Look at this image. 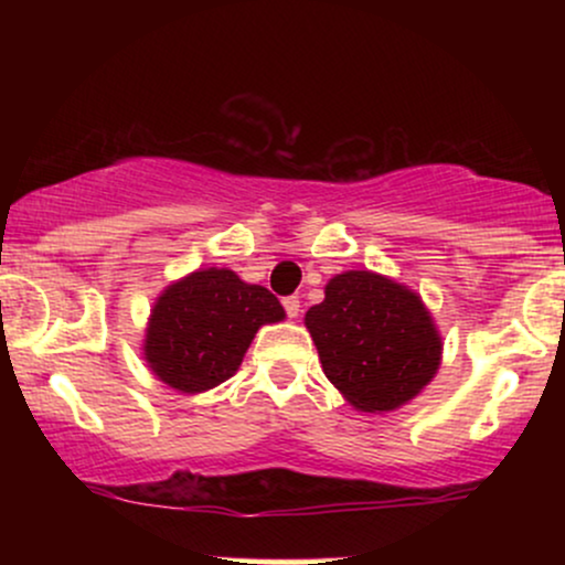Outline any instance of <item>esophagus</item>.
I'll list each match as a JSON object with an SVG mask.
<instances>
[{
  "mask_svg": "<svg viewBox=\"0 0 565 565\" xmlns=\"http://www.w3.org/2000/svg\"><path fill=\"white\" fill-rule=\"evenodd\" d=\"M284 310H287L289 319H297L300 316V297H284Z\"/></svg>",
  "mask_w": 565,
  "mask_h": 565,
  "instance_id": "34e87169",
  "label": "esophagus"
}]
</instances>
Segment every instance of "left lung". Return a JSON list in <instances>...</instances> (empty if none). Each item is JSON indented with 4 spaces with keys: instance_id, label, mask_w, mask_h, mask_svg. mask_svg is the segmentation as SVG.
Segmentation results:
<instances>
[{
    "instance_id": "left-lung-1",
    "label": "left lung",
    "mask_w": 565,
    "mask_h": 565,
    "mask_svg": "<svg viewBox=\"0 0 565 565\" xmlns=\"http://www.w3.org/2000/svg\"><path fill=\"white\" fill-rule=\"evenodd\" d=\"M305 327L323 374L361 412L404 406L438 372L440 337L423 300L385 276H334Z\"/></svg>"
}]
</instances>
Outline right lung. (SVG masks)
<instances>
[{"instance_id":"right-lung-1","label":"right lung","mask_w":565,"mask_h":565,"mask_svg":"<svg viewBox=\"0 0 565 565\" xmlns=\"http://www.w3.org/2000/svg\"><path fill=\"white\" fill-rule=\"evenodd\" d=\"M281 319V302L265 287L225 268L196 270L153 305L146 359L174 391H210L236 374L257 329Z\"/></svg>"}]
</instances>
